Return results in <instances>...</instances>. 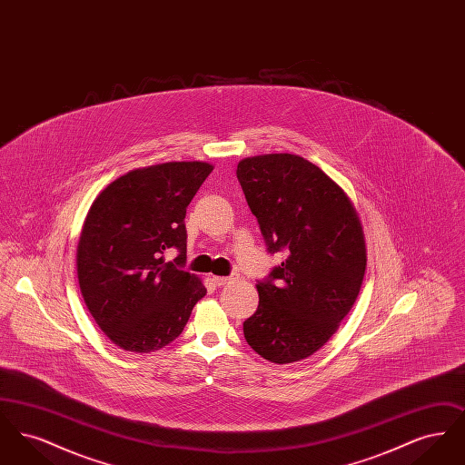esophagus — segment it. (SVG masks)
<instances>
[{"label":"esophagus","instance_id":"34e87169","mask_svg":"<svg viewBox=\"0 0 465 465\" xmlns=\"http://www.w3.org/2000/svg\"><path fill=\"white\" fill-rule=\"evenodd\" d=\"M216 286H226L228 282H232V277H213Z\"/></svg>","mask_w":465,"mask_h":465}]
</instances>
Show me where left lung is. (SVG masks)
I'll use <instances>...</instances> for the list:
<instances>
[{"label":"left lung","instance_id":"left-lung-1","mask_svg":"<svg viewBox=\"0 0 465 465\" xmlns=\"http://www.w3.org/2000/svg\"><path fill=\"white\" fill-rule=\"evenodd\" d=\"M243 195L270 252L288 258L258 282L260 303L243 322L251 349L289 364L315 354L354 307L366 272V241L345 190L303 156H247Z\"/></svg>","mask_w":465,"mask_h":465}]
</instances>
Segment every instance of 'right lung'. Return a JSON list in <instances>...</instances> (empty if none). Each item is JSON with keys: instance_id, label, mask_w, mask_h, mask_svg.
<instances>
[{"instance_id": "right-lung-1", "label": "right lung", "mask_w": 465, "mask_h": 465, "mask_svg": "<svg viewBox=\"0 0 465 465\" xmlns=\"http://www.w3.org/2000/svg\"><path fill=\"white\" fill-rule=\"evenodd\" d=\"M214 165L165 162L114 179L92 202L76 247L84 302L111 341L150 354L174 341L207 289L186 260V207Z\"/></svg>"}]
</instances>
